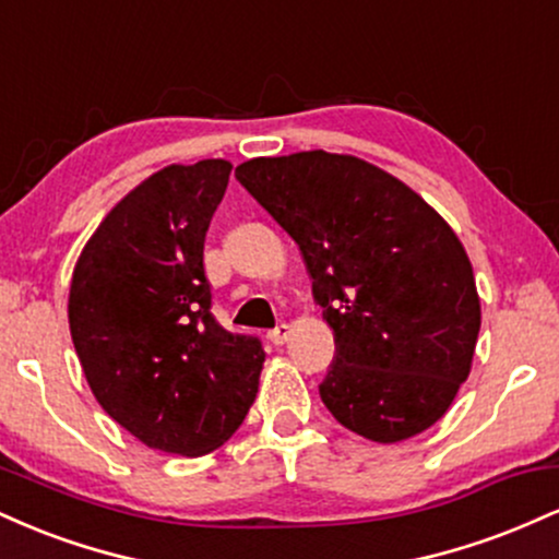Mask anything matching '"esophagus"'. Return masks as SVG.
I'll use <instances>...</instances> for the list:
<instances>
[{"label": "esophagus", "mask_w": 559, "mask_h": 559, "mask_svg": "<svg viewBox=\"0 0 559 559\" xmlns=\"http://www.w3.org/2000/svg\"><path fill=\"white\" fill-rule=\"evenodd\" d=\"M288 336H292V325H286V323L275 325V329H273L271 333H267V338H271V342H273L275 346L286 344V342H288Z\"/></svg>", "instance_id": "obj_1"}]
</instances>
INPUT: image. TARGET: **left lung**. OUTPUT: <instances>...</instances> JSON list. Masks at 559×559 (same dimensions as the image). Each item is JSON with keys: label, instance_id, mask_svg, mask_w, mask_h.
Instances as JSON below:
<instances>
[{"label": "left lung", "instance_id": "left-lung-1", "mask_svg": "<svg viewBox=\"0 0 559 559\" xmlns=\"http://www.w3.org/2000/svg\"><path fill=\"white\" fill-rule=\"evenodd\" d=\"M236 178L292 236L331 325L320 400L378 444L444 418L471 376L480 299L463 241L418 191L352 155L254 157Z\"/></svg>", "mask_w": 559, "mask_h": 559}]
</instances>
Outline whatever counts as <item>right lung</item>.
<instances>
[{
  "label": "right lung",
  "instance_id": "1",
  "mask_svg": "<svg viewBox=\"0 0 559 559\" xmlns=\"http://www.w3.org/2000/svg\"><path fill=\"white\" fill-rule=\"evenodd\" d=\"M234 165H168L105 215L73 267L68 323L83 376L150 449L202 457L247 418L262 344L215 323L204 236Z\"/></svg>",
  "mask_w": 559,
  "mask_h": 559
}]
</instances>
